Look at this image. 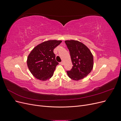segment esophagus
Listing matches in <instances>:
<instances>
[{
  "label": "esophagus",
  "instance_id": "1",
  "mask_svg": "<svg viewBox=\"0 0 121 121\" xmlns=\"http://www.w3.org/2000/svg\"><path fill=\"white\" fill-rule=\"evenodd\" d=\"M64 62L63 61H61V62H60V65H64Z\"/></svg>",
  "mask_w": 121,
  "mask_h": 121
}]
</instances>
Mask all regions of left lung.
<instances>
[{"label": "left lung", "instance_id": "1", "mask_svg": "<svg viewBox=\"0 0 121 121\" xmlns=\"http://www.w3.org/2000/svg\"><path fill=\"white\" fill-rule=\"evenodd\" d=\"M65 44L70 53L73 66L67 71L68 76L74 80L85 78L92 71L93 57L89 48L78 41L66 40Z\"/></svg>", "mask_w": 121, "mask_h": 121}]
</instances>
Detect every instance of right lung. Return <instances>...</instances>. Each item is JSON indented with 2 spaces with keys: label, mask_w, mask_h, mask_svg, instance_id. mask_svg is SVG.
Wrapping results in <instances>:
<instances>
[{
  "label": "right lung",
  "mask_w": 121,
  "mask_h": 121,
  "mask_svg": "<svg viewBox=\"0 0 121 121\" xmlns=\"http://www.w3.org/2000/svg\"><path fill=\"white\" fill-rule=\"evenodd\" d=\"M60 40H48L34 47L27 58L29 70L36 78L45 81L52 77L58 63L56 60L53 49Z\"/></svg>",
  "instance_id": "right-lung-1"
}]
</instances>
